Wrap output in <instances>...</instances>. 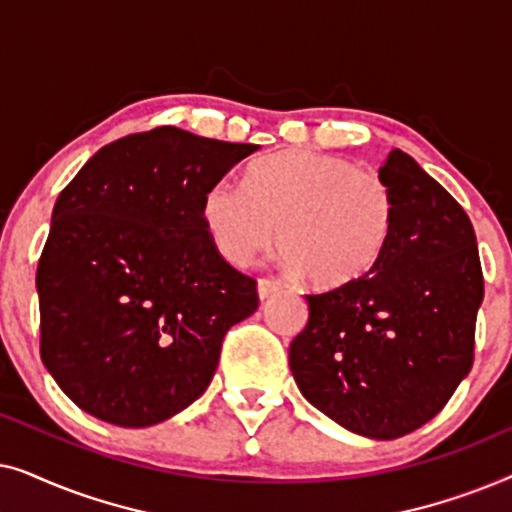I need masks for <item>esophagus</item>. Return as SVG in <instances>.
<instances>
[{
    "mask_svg": "<svg viewBox=\"0 0 512 512\" xmlns=\"http://www.w3.org/2000/svg\"><path fill=\"white\" fill-rule=\"evenodd\" d=\"M256 289H258V298H261V300H268L270 296H275V293L279 291V284H277V282H272V279H265V277H261V279H258Z\"/></svg>",
    "mask_w": 512,
    "mask_h": 512,
    "instance_id": "esophagus-1",
    "label": "esophagus"
}]
</instances>
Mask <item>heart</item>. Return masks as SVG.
<instances>
[{
	"mask_svg": "<svg viewBox=\"0 0 512 512\" xmlns=\"http://www.w3.org/2000/svg\"><path fill=\"white\" fill-rule=\"evenodd\" d=\"M200 212L226 263L244 268L277 237L291 275H303L314 289H338L380 261L396 223V198L380 174L354 160L293 149L251 165L244 186L216 181Z\"/></svg>",
	"mask_w": 512,
	"mask_h": 512,
	"instance_id": "obj_1",
	"label": "heart"
}]
</instances>
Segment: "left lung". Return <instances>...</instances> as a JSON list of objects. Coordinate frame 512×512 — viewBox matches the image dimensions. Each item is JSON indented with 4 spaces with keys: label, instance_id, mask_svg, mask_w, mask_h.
I'll return each mask as SVG.
<instances>
[{
    "label": "left lung",
    "instance_id": "8db88e82",
    "mask_svg": "<svg viewBox=\"0 0 512 512\" xmlns=\"http://www.w3.org/2000/svg\"><path fill=\"white\" fill-rule=\"evenodd\" d=\"M380 177L396 198L387 249L356 282L305 296L310 319L289 366L333 422L391 440L436 417L468 375L485 284L459 202L401 149Z\"/></svg>",
    "mask_w": 512,
    "mask_h": 512
}]
</instances>
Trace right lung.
<instances>
[{"instance_id":"obj_1","label":"right lung","mask_w":512,"mask_h":512,"mask_svg":"<svg viewBox=\"0 0 512 512\" xmlns=\"http://www.w3.org/2000/svg\"><path fill=\"white\" fill-rule=\"evenodd\" d=\"M258 149L163 125L102 146L58 195L37 268L41 361L88 415L142 429L205 394L258 293L200 207Z\"/></svg>"}]
</instances>
